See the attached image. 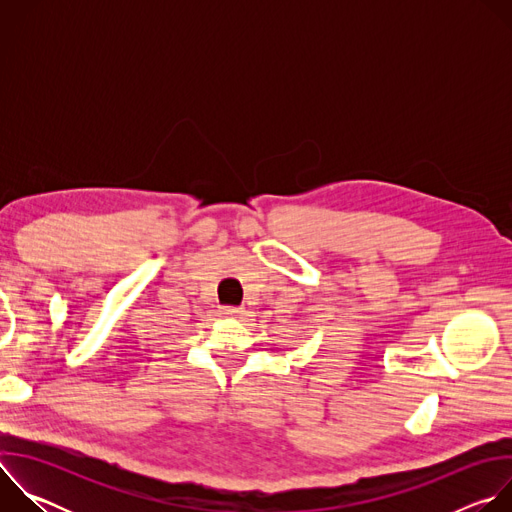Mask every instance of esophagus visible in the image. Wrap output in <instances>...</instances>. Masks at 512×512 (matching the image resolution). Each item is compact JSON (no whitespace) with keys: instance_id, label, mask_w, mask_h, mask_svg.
Segmentation results:
<instances>
[{"instance_id":"esophagus-1","label":"esophagus","mask_w":512,"mask_h":512,"mask_svg":"<svg viewBox=\"0 0 512 512\" xmlns=\"http://www.w3.org/2000/svg\"><path fill=\"white\" fill-rule=\"evenodd\" d=\"M223 314L229 316V318H237V316L243 314V310H241V308H235V306H225V308H223Z\"/></svg>"}]
</instances>
